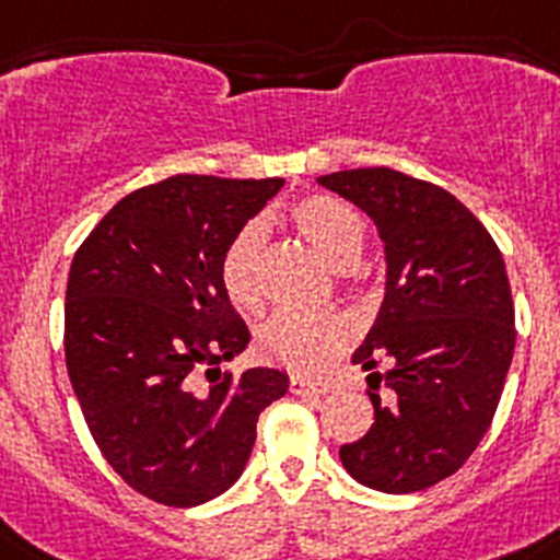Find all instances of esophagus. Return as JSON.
<instances>
[{"label": "esophagus", "instance_id": "1", "mask_svg": "<svg viewBox=\"0 0 560 560\" xmlns=\"http://www.w3.org/2000/svg\"><path fill=\"white\" fill-rule=\"evenodd\" d=\"M290 392L299 397H307V395H327L329 386L327 383H313L307 381V377H299V374H293L290 377Z\"/></svg>", "mask_w": 560, "mask_h": 560}]
</instances>
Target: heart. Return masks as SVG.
Wrapping results in <instances>:
<instances>
[{
    "mask_svg": "<svg viewBox=\"0 0 560 560\" xmlns=\"http://www.w3.org/2000/svg\"><path fill=\"white\" fill-rule=\"evenodd\" d=\"M290 222L332 270L352 267L366 242V222L361 213L327 194L299 199L290 208ZM261 250H265V225L247 222L228 242L220 259V279L228 299L245 313H256L261 304ZM349 338H352L349 318L335 310L279 313L261 324L256 349L265 361L276 366L307 374L327 366L347 347Z\"/></svg>",
    "mask_w": 560,
    "mask_h": 560,
    "instance_id": "heart-1",
    "label": "heart"
}]
</instances>
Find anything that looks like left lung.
Instances as JSON below:
<instances>
[{
	"label": "left lung",
	"mask_w": 560,
	"mask_h": 560,
	"mask_svg": "<svg viewBox=\"0 0 560 560\" xmlns=\"http://www.w3.org/2000/svg\"><path fill=\"white\" fill-rule=\"evenodd\" d=\"M366 211L386 245V295L352 363L369 386L374 422L340 445L352 479L415 493L468 462L488 434L515 349L508 270L488 228L445 188L395 168L318 177ZM383 360L386 375L374 373Z\"/></svg>",
	"instance_id": "8db88e82"
}]
</instances>
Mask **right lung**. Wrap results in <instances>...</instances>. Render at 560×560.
Listing matches in <instances>:
<instances>
[{"label":"right lung","instance_id":"add662e5","mask_svg":"<svg viewBox=\"0 0 560 560\" xmlns=\"http://www.w3.org/2000/svg\"><path fill=\"white\" fill-rule=\"evenodd\" d=\"M281 186L177 174L120 199L75 250L65 304L72 392L104 459L152 502L197 508L225 493L259 415L287 395L279 369H220L250 340L222 287V253Z\"/></svg>","mask_w":560,"mask_h":560}]
</instances>
